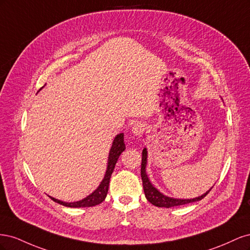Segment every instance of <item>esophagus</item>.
Instances as JSON below:
<instances>
[{"label": "esophagus", "instance_id": "obj_1", "mask_svg": "<svg viewBox=\"0 0 250 250\" xmlns=\"http://www.w3.org/2000/svg\"><path fill=\"white\" fill-rule=\"evenodd\" d=\"M145 127L146 126L143 122H138L132 126L131 132H132L133 135H135V137H142L144 130H145Z\"/></svg>", "mask_w": 250, "mask_h": 250}]
</instances>
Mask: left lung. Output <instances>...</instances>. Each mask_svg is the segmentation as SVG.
Masks as SVG:
<instances>
[{
    "instance_id": "obj_1",
    "label": "left lung",
    "mask_w": 250,
    "mask_h": 250,
    "mask_svg": "<svg viewBox=\"0 0 250 250\" xmlns=\"http://www.w3.org/2000/svg\"><path fill=\"white\" fill-rule=\"evenodd\" d=\"M147 157H148V152H147V148L145 147L143 149L142 152V168H141V176L143 180V188H144V193H145V196L147 200L152 203L153 206L158 207V208H172V207H177V206H183V204L187 203H191L195 201H199L202 198L206 197V196L209 193L211 190V187L208 191H207L201 196H198L196 198H191V199H179V198H173L169 197V196H166L163 193H161L157 188L151 184L150 179L148 178V175L146 173V166H147Z\"/></svg>"
}]
</instances>
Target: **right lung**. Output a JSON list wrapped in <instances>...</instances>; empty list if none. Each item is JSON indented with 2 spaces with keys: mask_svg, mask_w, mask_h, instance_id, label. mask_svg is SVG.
<instances>
[{
  "mask_svg": "<svg viewBox=\"0 0 250 250\" xmlns=\"http://www.w3.org/2000/svg\"><path fill=\"white\" fill-rule=\"evenodd\" d=\"M125 143H124V133H119L116 135V138L113 139L112 145L108 154V161H107V168L106 172H105V175L103 180L100 183L99 187H98L96 190L86 196L85 198H83L79 201H74V202H64L62 200H58L54 197L50 198L55 201L62 206L67 207V208H88V207H95L97 204H100L105 198H106V195L108 192V187H109V180L110 176L115 169V166L119 160V156L121 153L125 150Z\"/></svg>",
  "mask_w": 250,
  "mask_h": 250,
  "instance_id": "1",
  "label": "right lung"
}]
</instances>
